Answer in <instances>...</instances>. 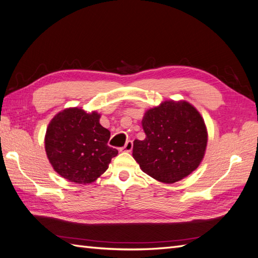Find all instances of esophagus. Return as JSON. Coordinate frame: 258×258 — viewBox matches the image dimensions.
I'll return each instance as SVG.
<instances>
[{
	"instance_id": "obj_1",
	"label": "esophagus",
	"mask_w": 258,
	"mask_h": 258,
	"mask_svg": "<svg viewBox=\"0 0 258 258\" xmlns=\"http://www.w3.org/2000/svg\"><path fill=\"white\" fill-rule=\"evenodd\" d=\"M132 149H133V142H132V141H127L126 144H125V146L121 149V151L131 152Z\"/></svg>"
}]
</instances>
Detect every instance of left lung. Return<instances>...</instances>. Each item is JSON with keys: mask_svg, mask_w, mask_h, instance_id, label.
Listing matches in <instances>:
<instances>
[{"mask_svg": "<svg viewBox=\"0 0 258 258\" xmlns=\"http://www.w3.org/2000/svg\"><path fill=\"white\" fill-rule=\"evenodd\" d=\"M144 141L135 139L133 158L143 172L161 182L187 177L203 160L208 131L201 114L185 100H166L147 110Z\"/></svg>", "mask_w": 258, "mask_h": 258, "instance_id": "obj_1", "label": "left lung"}]
</instances>
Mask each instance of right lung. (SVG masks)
<instances>
[{
    "instance_id": "1",
    "label": "right lung",
    "mask_w": 258,
    "mask_h": 258,
    "mask_svg": "<svg viewBox=\"0 0 258 258\" xmlns=\"http://www.w3.org/2000/svg\"><path fill=\"white\" fill-rule=\"evenodd\" d=\"M100 114L81 108L58 112L45 134L49 163L61 177L76 183H91L104 174L117 154L108 146L110 132L102 127Z\"/></svg>"
}]
</instances>
